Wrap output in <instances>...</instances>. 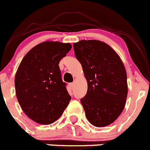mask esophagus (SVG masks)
I'll use <instances>...</instances> for the list:
<instances>
[{"label":"esophagus","instance_id":"1","mask_svg":"<svg viewBox=\"0 0 150 150\" xmlns=\"http://www.w3.org/2000/svg\"><path fill=\"white\" fill-rule=\"evenodd\" d=\"M69 87H70V88L71 89V90H73L74 87V83H69Z\"/></svg>","mask_w":150,"mask_h":150}]
</instances>
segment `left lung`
<instances>
[{
  "label": "left lung",
  "instance_id": "left-lung-1",
  "mask_svg": "<svg viewBox=\"0 0 150 150\" xmlns=\"http://www.w3.org/2000/svg\"><path fill=\"white\" fill-rule=\"evenodd\" d=\"M76 57L82 66L87 92L81 103L89 122L105 127L115 122L125 108L127 74L116 52L98 40L74 44Z\"/></svg>",
  "mask_w": 150,
  "mask_h": 150
}]
</instances>
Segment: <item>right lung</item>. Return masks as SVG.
<instances>
[{"label":"right lung","mask_w":150,"mask_h":150,"mask_svg":"<svg viewBox=\"0 0 150 150\" xmlns=\"http://www.w3.org/2000/svg\"><path fill=\"white\" fill-rule=\"evenodd\" d=\"M71 47L69 43L44 41L31 49L19 66L14 80L17 100L37 123L54 122L71 100L58 65Z\"/></svg>","instance_id":"1"}]
</instances>
